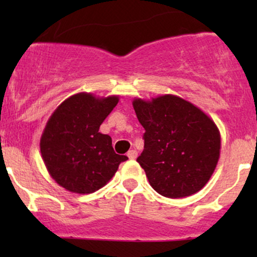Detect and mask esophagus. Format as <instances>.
I'll return each instance as SVG.
<instances>
[{"label":"esophagus","mask_w":257,"mask_h":257,"mask_svg":"<svg viewBox=\"0 0 257 257\" xmlns=\"http://www.w3.org/2000/svg\"><path fill=\"white\" fill-rule=\"evenodd\" d=\"M126 156H128L129 159H135L138 157V152L135 150H131V151H128V153H126Z\"/></svg>","instance_id":"esophagus-1"}]
</instances>
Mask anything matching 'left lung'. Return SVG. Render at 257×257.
Masks as SVG:
<instances>
[{"mask_svg":"<svg viewBox=\"0 0 257 257\" xmlns=\"http://www.w3.org/2000/svg\"><path fill=\"white\" fill-rule=\"evenodd\" d=\"M133 107L145 128L144 151L137 162L153 190L168 198L202 190L220 158L221 135L213 118L173 94L134 98Z\"/></svg>","mask_w":257,"mask_h":257,"instance_id":"1","label":"left lung"}]
</instances>
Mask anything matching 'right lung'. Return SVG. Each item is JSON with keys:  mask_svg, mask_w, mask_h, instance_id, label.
<instances>
[{"mask_svg": "<svg viewBox=\"0 0 257 257\" xmlns=\"http://www.w3.org/2000/svg\"><path fill=\"white\" fill-rule=\"evenodd\" d=\"M118 95L73 94L55 108L40 140L41 156L52 179L72 193L89 194L104 187L128 159L113 151L108 135L99 128Z\"/></svg>", "mask_w": 257, "mask_h": 257, "instance_id": "add662e5", "label": "right lung"}]
</instances>
